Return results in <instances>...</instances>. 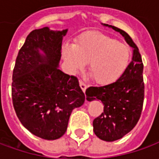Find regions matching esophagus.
I'll list each match as a JSON object with an SVG mask.
<instances>
[{
	"mask_svg": "<svg viewBox=\"0 0 159 159\" xmlns=\"http://www.w3.org/2000/svg\"><path fill=\"white\" fill-rule=\"evenodd\" d=\"M80 88L82 89V91L85 93L86 90V88H87V86H86V84H85V83H84L83 81H81V80H80Z\"/></svg>",
	"mask_w": 159,
	"mask_h": 159,
	"instance_id": "obj_1",
	"label": "esophagus"
}]
</instances>
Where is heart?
<instances>
[{
    "instance_id": "b5f03b06",
    "label": "heart",
    "mask_w": 159,
    "mask_h": 159,
    "mask_svg": "<svg viewBox=\"0 0 159 159\" xmlns=\"http://www.w3.org/2000/svg\"><path fill=\"white\" fill-rule=\"evenodd\" d=\"M62 56L72 72L88 63V73L98 85L116 82L127 68L131 52L124 43L98 32L80 35L72 46H65Z\"/></svg>"
}]
</instances>
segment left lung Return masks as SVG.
<instances>
[{"label": "left lung", "instance_id": "1", "mask_svg": "<svg viewBox=\"0 0 159 159\" xmlns=\"http://www.w3.org/2000/svg\"><path fill=\"white\" fill-rule=\"evenodd\" d=\"M104 26L119 32L133 48L132 61L117 81L99 87L90 86L86 91L88 101L98 98L104 105V111L93 122L95 135L111 142L131 132L139 119L144 97V66L139 48L127 33L108 24Z\"/></svg>", "mask_w": 159, "mask_h": 159}]
</instances>
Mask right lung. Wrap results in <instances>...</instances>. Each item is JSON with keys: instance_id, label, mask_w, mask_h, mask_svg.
Instances as JSON below:
<instances>
[{"instance_id": "add662e5", "label": "right lung", "mask_w": 159, "mask_h": 159, "mask_svg": "<svg viewBox=\"0 0 159 159\" xmlns=\"http://www.w3.org/2000/svg\"><path fill=\"white\" fill-rule=\"evenodd\" d=\"M67 29L32 31L20 49L13 72L12 99L23 126L43 139L65 134L70 115L85 102L75 76L59 68Z\"/></svg>"}]
</instances>
